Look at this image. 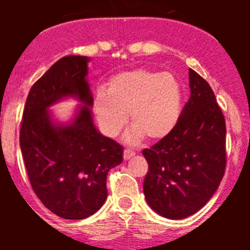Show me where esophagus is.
<instances>
[{
  "instance_id": "obj_1",
  "label": "esophagus",
  "mask_w": 250,
  "mask_h": 250,
  "mask_svg": "<svg viewBox=\"0 0 250 250\" xmlns=\"http://www.w3.org/2000/svg\"><path fill=\"white\" fill-rule=\"evenodd\" d=\"M134 155H135V152L132 151V150H129V149L124 150V160H129V159H131Z\"/></svg>"
}]
</instances>
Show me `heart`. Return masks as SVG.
<instances>
[{"mask_svg":"<svg viewBox=\"0 0 250 250\" xmlns=\"http://www.w3.org/2000/svg\"><path fill=\"white\" fill-rule=\"evenodd\" d=\"M184 87L171 72L136 68L120 72L107 81L105 91L92 101V111L105 135L114 138L127 123L132 129L127 143L146 136L159 141L176 129L183 114Z\"/></svg>","mask_w":250,"mask_h":250,"instance_id":"heart-1","label":"heart"}]
</instances>
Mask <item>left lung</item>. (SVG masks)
Segmentation results:
<instances>
[{
  "instance_id": "1",
  "label": "left lung",
  "mask_w": 250,
  "mask_h": 250,
  "mask_svg": "<svg viewBox=\"0 0 250 250\" xmlns=\"http://www.w3.org/2000/svg\"><path fill=\"white\" fill-rule=\"evenodd\" d=\"M190 98L167 138L143 150L147 204L167 219H184L202 209L225 171V120L209 83L189 70Z\"/></svg>"
}]
</instances>
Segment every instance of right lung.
<instances>
[{"mask_svg": "<svg viewBox=\"0 0 250 250\" xmlns=\"http://www.w3.org/2000/svg\"><path fill=\"white\" fill-rule=\"evenodd\" d=\"M86 56H65L28 92L20 146L31 187L42 204L63 219H85L103 207L110 169L123 163V146L96 129ZM65 98L81 103L67 123L49 107Z\"/></svg>", "mask_w": 250, "mask_h": 250, "instance_id": "obj_1", "label": "right lung"}]
</instances>
